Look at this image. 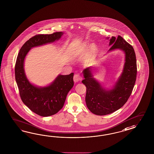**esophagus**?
Returning <instances> with one entry per match:
<instances>
[{
  "instance_id": "obj_1",
  "label": "esophagus",
  "mask_w": 154,
  "mask_h": 154,
  "mask_svg": "<svg viewBox=\"0 0 154 154\" xmlns=\"http://www.w3.org/2000/svg\"><path fill=\"white\" fill-rule=\"evenodd\" d=\"M82 80V77L80 75V74L79 73H76L75 74L74 76V81L75 83L76 82H78L79 81H80Z\"/></svg>"
}]
</instances>
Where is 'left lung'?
<instances>
[{"instance_id": "8db88e82", "label": "left lung", "mask_w": 154, "mask_h": 154, "mask_svg": "<svg viewBox=\"0 0 154 154\" xmlns=\"http://www.w3.org/2000/svg\"><path fill=\"white\" fill-rule=\"evenodd\" d=\"M109 45H112L109 51L120 49L125 53L123 73L114 88L109 91L102 88L93 78L91 67L83 71L82 83L87 88L86 104L88 109L97 115L110 114L123 107L131 95L136 80V57L132 45L120 35L117 38L112 36Z\"/></svg>"}]
</instances>
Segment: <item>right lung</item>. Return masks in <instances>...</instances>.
<instances>
[{"label":"right lung","instance_id":"obj_1","mask_svg":"<svg viewBox=\"0 0 154 154\" xmlns=\"http://www.w3.org/2000/svg\"><path fill=\"white\" fill-rule=\"evenodd\" d=\"M63 32L52 34H38L28 40L22 45L18 54L15 65V78L23 103L35 114L49 116L61 109L68 92L74 86V73L59 75L50 85L39 88L30 83L24 72L23 62L30 49L36 46L52 43L58 40Z\"/></svg>","mask_w":154,"mask_h":154}]
</instances>
